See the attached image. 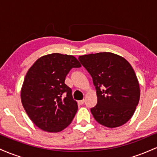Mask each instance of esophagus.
<instances>
[{
    "label": "esophagus",
    "instance_id": "34e87169",
    "mask_svg": "<svg viewBox=\"0 0 157 157\" xmlns=\"http://www.w3.org/2000/svg\"><path fill=\"white\" fill-rule=\"evenodd\" d=\"M85 100H80V101H78V103L80 104V105H82V104L84 103Z\"/></svg>",
    "mask_w": 157,
    "mask_h": 157
}]
</instances>
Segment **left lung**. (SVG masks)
Masks as SVG:
<instances>
[{"instance_id": "1", "label": "left lung", "mask_w": 157, "mask_h": 157, "mask_svg": "<svg viewBox=\"0 0 157 157\" xmlns=\"http://www.w3.org/2000/svg\"><path fill=\"white\" fill-rule=\"evenodd\" d=\"M97 91V103L91 112L97 122L109 128L126 123L134 114L140 90L136 74L125 58L111 52L80 56Z\"/></svg>"}]
</instances>
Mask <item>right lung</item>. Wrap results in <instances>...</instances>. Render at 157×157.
<instances>
[{
	"label": "right lung",
	"instance_id": "add662e5",
	"mask_svg": "<svg viewBox=\"0 0 157 157\" xmlns=\"http://www.w3.org/2000/svg\"><path fill=\"white\" fill-rule=\"evenodd\" d=\"M80 67L74 56L53 53L41 57L27 71L21 102L39 128L59 132L72 121L78 106L65 80L71 68Z\"/></svg>",
	"mask_w": 157,
	"mask_h": 157
}]
</instances>
